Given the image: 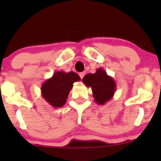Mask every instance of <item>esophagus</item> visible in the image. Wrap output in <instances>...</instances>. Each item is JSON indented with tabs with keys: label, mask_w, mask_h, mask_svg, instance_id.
Listing matches in <instances>:
<instances>
[{
	"label": "esophagus",
	"mask_w": 161,
	"mask_h": 161,
	"mask_svg": "<svg viewBox=\"0 0 161 161\" xmlns=\"http://www.w3.org/2000/svg\"><path fill=\"white\" fill-rule=\"evenodd\" d=\"M84 75H85V73H84V72H82V73H79V76H80L81 79H82L83 77H84Z\"/></svg>",
	"instance_id": "34e87169"
}]
</instances>
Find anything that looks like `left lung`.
I'll return each mask as SVG.
<instances>
[{
	"mask_svg": "<svg viewBox=\"0 0 161 161\" xmlns=\"http://www.w3.org/2000/svg\"><path fill=\"white\" fill-rule=\"evenodd\" d=\"M82 82L87 87H91L95 103L100 105H104L110 101L116 92L115 80L102 68L97 69L95 73L85 75Z\"/></svg>",
	"mask_w": 161,
	"mask_h": 161,
	"instance_id": "1",
	"label": "left lung"
}]
</instances>
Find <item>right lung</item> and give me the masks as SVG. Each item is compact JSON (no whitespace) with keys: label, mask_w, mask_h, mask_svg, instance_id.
<instances>
[{"label":"right lung","mask_w":161,"mask_h":161,"mask_svg":"<svg viewBox=\"0 0 161 161\" xmlns=\"http://www.w3.org/2000/svg\"><path fill=\"white\" fill-rule=\"evenodd\" d=\"M80 79L79 75L74 72H55L51 78L42 84V96L53 108H61L66 104L73 83Z\"/></svg>","instance_id":"right-lung-1"}]
</instances>
